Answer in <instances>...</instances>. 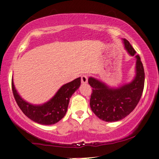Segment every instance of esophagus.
Segmentation results:
<instances>
[{"instance_id":"obj_1","label":"esophagus","mask_w":159,"mask_h":159,"mask_svg":"<svg viewBox=\"0 0 159 159\" xmlns=\"http://www.w3.org/2000/svg\"><path fill=\"white\" fill-rule=\"evenodd\" d=\"M87 81H88V78H87V76L86 75H82L81 76V82L82 84H86L87 83Z\"/></svg>"}]
</instances>
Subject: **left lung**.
Segmentation results:
<instances>
[{"label":"left lung","instance_id":"8db88e82","mask_svg":"<svg viewBox=\"0 0 159 159\" xmlns=\"http://www.w3.org/2000/svg\"><path fill=\"white\" fill-rule=\"evenodd\" d=\"M125 49L131 56L135 52L129 41L123 39ZM135 76L130 83L112 88L100 80L89 77L93 87L90 98L91 110L99 118L106 122H116L128 116L139 103L144 87L145 73L139 55H135Z\"/></svg>","mask_w":159,"mask_h":159}]
</instances>
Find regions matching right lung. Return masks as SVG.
Segmentation results:
<instances>
[{"label":"right lung","instance_id":"obj_1","mask_svg":"<svg viewBox=\"0 0 159 159\" xmlns=\"http://www.w3.org/2000/svg\"><path fill=\"white\" fill-rule=\"evenodd\" d=\"M81 84V77L61 86L54 96L42 105H33L24 100L18 93L12 79L14 98L22 112L31 120L41 125H53L65 116L70 99Z\"/></svg>","mask_w":159,"mask_h":159}]
</instances>
